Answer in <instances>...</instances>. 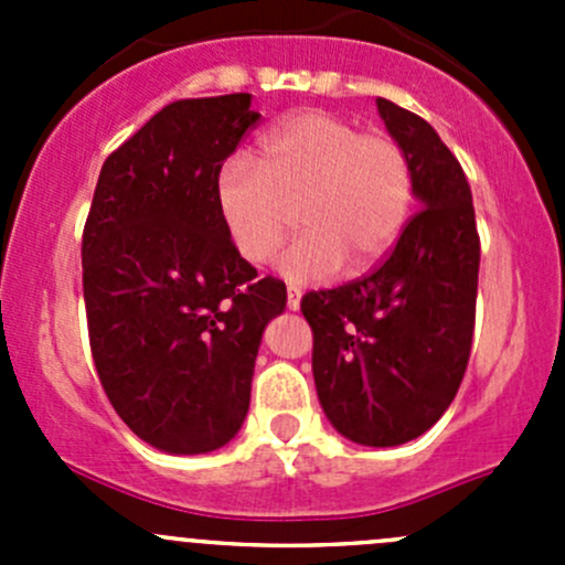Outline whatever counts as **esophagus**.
I'll return each mask as SVG.
<instances>
[{
    "instance_id": "34e87169",
    "label": "esophagus",
    "mask_w": 565,
    "mask_h": 565,
    "mask_svg": "<svg viewBox=\"0 0 565 565\" xmlns=\"http://www.w3.org/2000/svg\"><path fill=\"white\" fill-rule=\"evenodd\" d=\"M287 309L289 311L300 309V289L298 287H287Z\"/></svg>"
}]
</instances>
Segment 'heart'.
I'll return each instance as SVG.
<instances>
[{
  "label": "heart",
  "mask_w": 565,
  "mask_h": 565,
  "mask_svg": "<svg viewBox=\"0 0 565 565\" xmlns=\"http://www.w3.org/2000/svg\"><path fill=\"white\" fill-rule=\"evenodd\" d=\"M415 199L402 141L330 111H303L267 130L256 163L235 156L215 174V207L232 246L265 262L300 207L306 232L278 254L292 281H324L350 262L369 270L396 246Z\"/></svg>",
  "instance_id": "b5f03b06"
}]
</instances>
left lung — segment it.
<instances>
[{"label":"left lung","instance_id":"8db88e82","mask_svg":"<svg viewBox=\"0 0 565 565\" xmlns=\"http://www.w3.org/2000/svg\"><path fill=\"white\" fill-rule=\"evenodd\" d=\"M413 161L424 207L366 276L300 300L311 324L317 396L330 424L361 446H402L457 396L476 330L478 262L470 182L426 119L377 100Z\"/></svg>","mask_w":565,"mask_h":565}]
</instances>
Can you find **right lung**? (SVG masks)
I'll list each match as a JSON object with an SVG mask.
<instances>
[{
    "instance_id": "right-lung-1",
    "label": "right lung",
    "mask_w": 565,
    "mask_h": 565,
    "mask_svg": "<svg viewBox=\"0 0 565 565\" xmlns=\"http://www.w3.org/2000/svg\"><path fill=\"white\" fill-rule=\"evenodd\" d=\"M259 122L250 95L163 106L106 158L82 235L93 361L134 435L169 454L226 446L262 330L287 306L215 207V174Z\"/></svg>"
}]
</instances>
